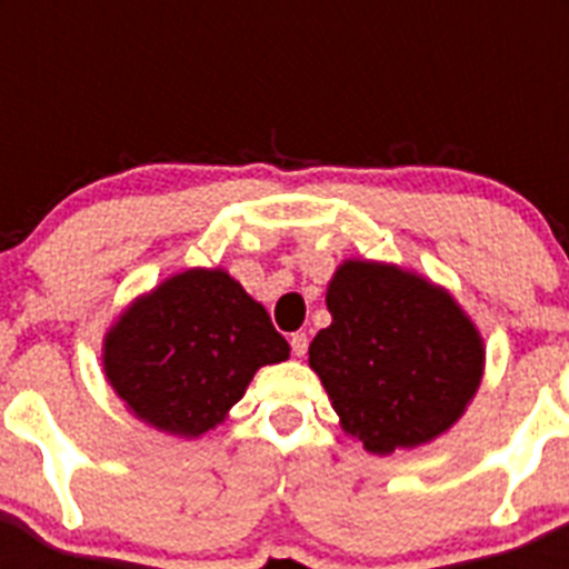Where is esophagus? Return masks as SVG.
<instances>
[{
  "instance_id": "esophagus-1",
  "label": "esophagus",
  "mask_w": 569,
  "mask_h": 569,
  "mask_svg": "<svg viewBox=\"0 0 569 569\" xmlns=\"http://www.w3.org/2000/svg\"><path fill=\"white\" fill-rule=\"evenodd\" d=\"M290 347H293V356H299V359H301V356L308 353V347H310L308 333H301V330H299V333L290 336Z\"/></svg>"
}]
</instances>
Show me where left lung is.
Instances as JSON below:
<instances>
[{
	"mask_svg": "<svg viewBox=\"0 0 569 569\" xmlns=\"http://www.w3.org/2000/svg\"><path fill=\"white\" fill-rule=\"evenodd\" d=\"M330 328L310 341L341 430L370 453L427 445L465 416L485 373V341L445 288L381 261H341Z\"/></svg>",
	"mask_w": 569,
	"mask_h": 569,
	"instance_id": "left-lung-1",
	"label": "left lung"
}]
</instances>
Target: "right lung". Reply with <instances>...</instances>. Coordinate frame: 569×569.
<instances>
[{
    "label": "right lung",
    "instance_id": "1",
    "mask_svg": "<svg viewBox=\"0 0 569 569\" xmlns=\"http://www.w3.org/2000/svg\"><path fill=\"white\" fill-rule=\"evenodd\" d=\"M290 356L268 310L222 268L156 284L104 333L110 387L136 419L182 439L224 421L256 370Z\"/></svg>",
    "mask_w": 569,
    "mask_h": 569
}]
</instances>
